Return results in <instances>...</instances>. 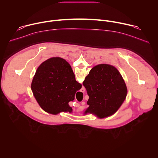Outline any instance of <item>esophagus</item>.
<instances>
[{
  "label": "esophagus",
  "instance_id": "34e87169",
  "mask_svg": "<svg viewBox=\"0 0 158 158\" xmlns=\"http://www.w3.org/2000/svg\"><path fill=\"white\" fill-rule=\"evenodd\" d=\"M84 91H85V90H84V88H82V89H81V91H82V93H84Z\"/></svg>",
  "mask_w": 158,
  "mask_h": 158
}]
</instances>
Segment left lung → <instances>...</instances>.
I'll return each instance as SVG.
<instances>
[{"mask_svg":"<svg viewBox=\"0 0 158 158\" xmlns=\"http://www.w3.org/2000/svg\"><path fill=\"white\" fill-rule=\"evenodd\" d=\"M82 84L89 97L87 102L89 107L85 112L95 113L99 118L114 114L124 101L127 93L122 76L115 67L109 64L94 67Z\"/></svg>","mask_w":158,"mask_h":158,"instance_id":"obj_1","label":"left lung"}]
</instances>
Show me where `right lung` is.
Segmentation results:
<instances>
[{"label": "right lung", "instance_id": "add662e5", "mask_svg": "<svg viewBox=\"0 0 158 158\" xmlns=\"http://www.w3.org/2000/svg\"><path fill=\"white\" fill-rule=\"evenodd\" d=\"M82 85L76 81L69 64L57 57L42 62L34 76L31 89L40 106L53 114L60 112H71L69 102Z\"/></svg>", "mask_w": 158, "mask_h": 158}]
</instances>
